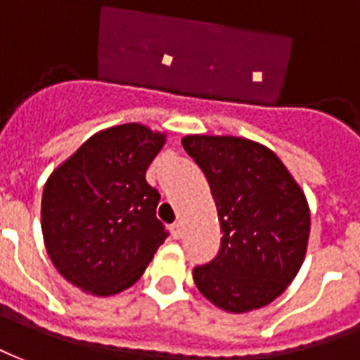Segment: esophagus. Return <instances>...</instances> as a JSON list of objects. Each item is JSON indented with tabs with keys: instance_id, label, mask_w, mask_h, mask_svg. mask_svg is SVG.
<instances>
[{
	"instance_id": "34e87169",
	"label": "esophagus",
	"mask_w": 360,
	"mask_h": 360,
	"mask_svg": "<svg viewBox=\"0 0 360 360\" xmlns=\"http://www.w3.org/2000/svg\"><path fill=\"white\" fill-rule=\"evenodd\" d=\"M170 232H172V238H174V240H180L184 234L182 222H174V224H172V228H170Z\"/></svg>"
}]
</instances>
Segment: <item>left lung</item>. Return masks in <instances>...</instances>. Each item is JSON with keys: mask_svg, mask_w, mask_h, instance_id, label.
I'll return each instance as SVG.
<instances>
[{"mask_svg": "<svg viewBox=\"0 0 360 360\" xmlns=\"http://www.w3.org/2000/svg\"><path fill=\"white\" fill-rule=\"evenodd\" d=\"M217 211L219 255L193 269L203 297L228 313L272 303L297 276L311 232L305 193L274 151L236 136H186Z\"/></svg>", "mask_w": 360, "mask_h": 360, "instance_id": "left-lung-1", "label": "left lung"}]
</instances>
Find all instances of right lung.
Returning <instances> with one entry per match:
<instances>
[{
    "label": "right lung",
    "instance_id": "right-lung-1",
    "mask_svg": "<svg viewBox=\"0 0 360 360\" xmlns=\"http://www.w3.org/2000/svg\"><path fill=\"white\" fill-rule=\"evenodd\" d=\"M167 141L138 122L86 140L47 178L41 232L59 274L97 297L120 293L148 269L169 232L146 170Z\"/></svg>",
    "mask_w": 360,
    "mask_h": 360
}]
</instances>
